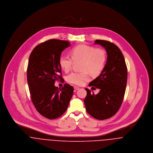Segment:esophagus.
Wrapping results in <instances>:
<instances>
[{
  "mask_svg": "<svg viewBox=\"0 0 153 153\" xmlns=\"http://www.w3.org/2000/svg\"><path fill=\"white\" fill-rule=\"evenodd\" d=\"M74 88L75 90H79V87H77V86H74Z\"/></svg>",
  "mask_w": 153,
  "mask_h": 153,
  "instance_id": "34e87169",
  "label": "esophagus"
}]
</instances>
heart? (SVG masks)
I'll use <instances>...</instances> for the list:
<instances>
[{
	"mask_svg": "<svg viewBox=\"0 0 153 153\" xmlns=\"http://www.w3.org/2000/svg\"><path fill=\"white\" fill-rule=\"evenodd\" d=\"M70 57L62 55L59 57V63L60 68L68 72L74 64L81 62L80 71H73L67 76L68 83L76 85H82L89 79L88 72L93 75L101 73L106 62L105 51L102 49L85 45H80L72 48L70 51Z\"/></svg>",
	"mask_w": 153,
	"mask_h": 153,
	"instance_id": "heart-1",
	"label": "heart"
}]
</instances>
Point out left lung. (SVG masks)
<instances>
[{
  "mask_svg": "<svg viewBox=\"0 0 153 153\" xmlns=\"http://www.w3.org/2000/svg\"><path fill=\"white\" fill-rule=\"evenodd\" d=\"M94 44L105 49L107 62L101 74L88 85L93 86L91 88H99L100 91L94 94L85 88L87 96L84 102L87 112L93 117L102 120L113 116L122 104L127 85V68L123 53L116 45L102 40H96Z\"/></svg>",
  "mask_w": 153,
  "mask_h": 153,
  "instance_id": "1",
  "label": "left lung"
}]
</instances>
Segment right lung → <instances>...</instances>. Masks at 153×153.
<instances>
[{"label": "right lung", "mask_w": 153, "mask_h": 153, "mask_svg": "<svg viewBox=\"0 0 153 153\" xmlns=\"http://www.w3.org/2000/svg\"><path fill=\"white\" fill-rule=\"evenodd\" d=\"M70 42L51 39L36 46L32 51L27 69V79L31 99L37 111L47 119L60 117L67 110L73 94V86L62 88L55 81L64 80L59 60Z\"/></svg>", "instance_id": "right-lung-1"}]
</instances>
